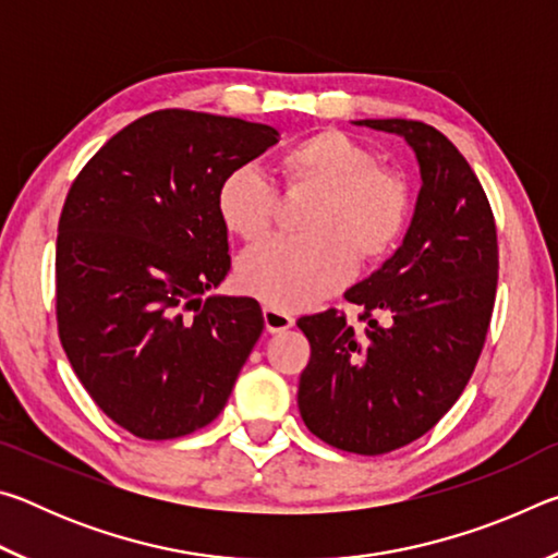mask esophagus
Segmentation results:
<instances>
[{"label": "esophagus", "mask_w": 558, "mask_h": 558, "mask_svg": "<svg viewBox=\"0 0 558 558\" xmlns=\"http://www.w3.org/2000/svg\"><path fill=\"white\" fill-rule=\"evenodd\" d=\"M263 323H266V329L270 335H278V332H286V329H290L295 319H292L288 313H282V310L263 307Z\"/></svg>", "instance_id": "34e87169"}]
</instances>
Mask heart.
<instances>
[{
    "label": "heart",
    "instance_id": "heart-1",
    "mask_svg": "<svg viewBox=\"0 0 558 558\" xmlns=\"http://www.w3.org/2000/svg\"><path fill=\"white\" fill-rule=\"evenodd\" d=\"M292 192H313L305 239H276L245 251L235 266L239 286L276 310L310 307L352 278L356 258L376 263L401 241L411 192L393 169L379 167L369 147L339 130H319L278 157ZM278 194L253 165L233 167L216 192L226 229L243 241L270 231Z\"/></svg>",
    "mask_w": 558,
    "mask_h": 558
}]
</instances>
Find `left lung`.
I'll list each match as a JSON object with an SVG mask.
<instances>
[{
  "mask_svg": "<svg viewBox=\"0 0 558 558\" xmlns=\"http://www.w3.org/2000/svg\"><path fill=\"white\" fill-rule=\"evenodd\" d=\"M415 153L421 192L399 251L349 288L366 323L300 317L310 362L298 405L310 433L356 456H381L428 433L460 399L483 352L497 292V229L468 159L418 120H356Z\"/></svg>",
  "mask_w": 558,
  "mask_h": 558,
  "instance_id": "1",
  "label": "left lung"
}]
</instances>
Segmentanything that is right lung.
<instances>
[{"label": "right lung", "mask_w": 558, "mask_h": 558, "mask_svg": "<svg viewBox=\"0 0 558 558\" xmlns=\"http://www.w3.org/2000/svg\"><path fill=\"white\" fill-rule=\"evenodd\" d=\"M276 143L260 122L157 110L112 135L69 189L59 337L90 399L132 436L209 426L258 342L256 300L204 292L231 270L221 179Z\"/></svg>", "instance_id": "1"}]
</instances>
